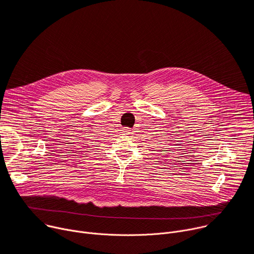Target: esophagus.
I'll return each instance as SVG.
<instances>
[{
    "instance_id": "esophagus-1",
    "label": "esophagus",
    "mask_w": 254,
    "mask_h": 254,
    "mask_svg": "<svg viewBox=\"0 0 254 254\" xmlns=\"http://www.w3.org/2000/svg\"><path fill=\"white\" fill-rule=\"evenodd\" d=\"M123 131H124L126 134H128V133H130V129H129L128 127H125V128L123 129Z\"/></svg>"
}]
</instances>
